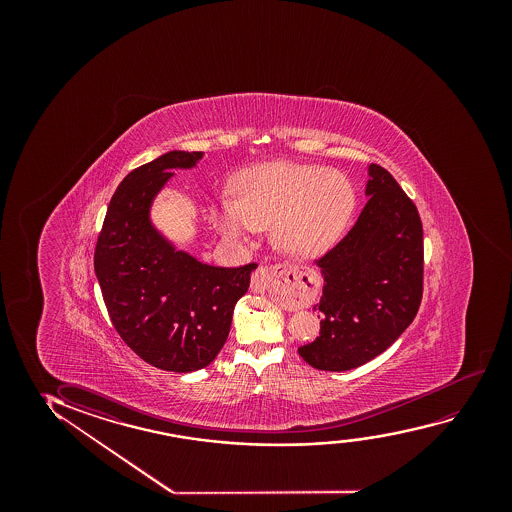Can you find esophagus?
Instances as JSON below:
<instances>
[{"mask_svg": "<svg viewBox=\"0 0 512 512\" xmlns=\"http://www.w3.org/2000/svg\"><path fill=\"white\" fill-rule=\"evenodd\" d=\"M274 276L280 283L281 294L287 297L288 301L294 304L295 308H306L313 301V274L304 267H276L274 273H269L260 267L257 273L252 276L253 292H266Z\"/></svg>", "mask_w": 512, "mask_h": 512, "instance_id": "1", "label": "esophagus"}]
</instances>
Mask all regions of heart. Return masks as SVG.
<instances>
[{
    "instance_id": "1",
    "label": "heart",
    "mask_w": 512,
    "mask_h": 512,
    "mask_svg": "<svg viewBox=\"0 0 512 512\" xmlns=\"http://www.w3.org/2000/svg\"><path fill=\"white\" fill-rule=\"evenodd\" d=\"M238 197L211 204V224L222 238L248 241L273 225V239L283 252L316 257L343 236L357 206L353 183L322 166L271 162L245 171Z\"/></svg>"
}]
</instances>
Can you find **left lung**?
I'll use <instances>...</instances> for the list:
<instances>
[{
    "instance_id": "8db88e82",
    "label": "left lung",
    "mask_w": 512,
    "mask_h": 512,
    "mask_svg": "<svg viewBox=\"0 0 512 512\" xmlns=\"http://www.w3.org/2000/svg\"><path fill=\"white\" fill-rule=\"evenodd\" d=\"M369 201L322 269L320 336L299 348L320 371H350L390 348L411 325L423 294V227L413 201L385 168H367ZM320 318V316H318Z\"/></svg>"
}]
</instances>
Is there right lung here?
Instances as JSON below:
<instances>
[{
  "mask_svg": "<svg viewBox=\"0 0 512 512\" xmlns=\"http://www.w3.org/2000/svg\"><path fill=\"white\" fill-rule=\"evenodd\" d=\"M203 155L173 150L131 171L113 194L94 252L113 327L138 357L162 371H197L215 360L257 267L203 264L176 250L150 218L173 169L196 168Z\"/></svg>",
  "mask_w": 512,
  "mask_h": 512,
  "instance_id": "obj_1",
  "label": "right lung"
}]
</instances>
